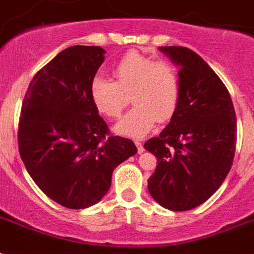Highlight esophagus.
<instances>
[{"instance_id": "esophagus-1", "label": "esophagus", "mask_w": 254, "mask_h": 254, "mask_svg": "<svg viewBox=\"0 0 254 254\" xmlns=\"http://www.w3.org/2000/svg\"><path fill=\"white\" fill-rule=\"evenodd\" d=\"M134 143H135V146H137L138 152H139V154H141V152L145 151V148H143V145H142V142H139V141H134Z\"/></svg>"}]
</instances>
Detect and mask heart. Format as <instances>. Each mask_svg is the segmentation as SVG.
<instances>
[{
  "mask_svg": "<svg viewBox=\"0 0 254 254\" xmlns=\"http://www.w3.org/2000/svg\"><path fill=\"white\" fill-rule=\"evenodd\" d=\"M113 80L102 74L90 83V98L100 115L116 119L131 98L133 108L115 127L119 134L142 137L156 120L168 121L180 99V77L166 61H154L138 52H127L113 66Z\"/></svg>",
  "mask_w": 254,
  "mask_h": 254,
  "instance_id": "1",
  "label": "heart"
}]
</instances>
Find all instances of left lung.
<instances>
[{
    "instance_id": "obj_1",
    "label": "left lung",
    "mask_w": 254,
    "mask_h": 254,
    "mask_svg": "<svg viewBox=\"0 0 254 254\" xmlns=\"http://www.w3.org/2000/svg\"><path fill=\"white\" fill-rule=\"evenodd\" d=\"M180 66V99L159 137L145 148L158 159L148 191L172 211L194 209L211 197L230 172L236 146V115L230 92L191 49L160 47Z\"/></svg>"
}]
</instances>
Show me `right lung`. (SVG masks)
Segmentation results:
<instances>
[{
    "instance_id": "right-lung-1",
    "label": "right lung",
    "mask_w": 254,
    "mask_h": 254,
    "mask_svg": "<svg viewBox=\"0 0 254 254\" xmlns=\"http://www.w3.org/2000/svg\"><path fill=\"white\" fill-rule=\"evenodd\" d=\"M104 53L102 47L64 49L35 74L22 104L20 158L41 190L67 209L100 201L113 170L137 152L133 141L109 134L90 98Z\"/></svg>"
}]
</instances>
